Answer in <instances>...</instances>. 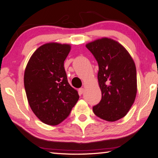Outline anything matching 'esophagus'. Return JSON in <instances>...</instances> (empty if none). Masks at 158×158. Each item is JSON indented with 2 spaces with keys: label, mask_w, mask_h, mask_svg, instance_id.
I'll return each instance as SVG.
<instances>
[{
  "label": "esophagus",
  "mask_w": 158,
  "mask_h": 158,
  "mask_svg": "<svg viewBox=\"0 0 158 158\" xmlns=\"http://www.w3.org/2000/svg\"><path fill=\"white\" fill-rule=\"evenodd\" d=\"M84 91H85L84 88H81V89H79V93H80V94H83V93H84Z\"/></svg>",
  "instance_id": "1"
}]
</instances>
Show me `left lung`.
Listing matches in <instances>:
<instances>
[{
	"instance_id": "1",
	"label": "left lung",
	"mask_w": 158,
	"mask_h": 158,
	"mask_svg": "<svg viewBox=\"0 0 158 158\" xmlns=\"http://www.w3.org/2000/svg\"><path fill=\"white\" fill-rule=\"evenodd\" d=\"M85 47L98 61L100 103L93 107L96 116L113 122L123 118L132 106L137 91L135 63L126 49L108 37L90 42Z\"/></svg>"
}]
</instances>
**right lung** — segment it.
I'll return each mask as SVG.
<instances>
[{"instance_id": "right-lung-1", "label": "right lung", "mask_w": 158, "mask_h": 158, "mask_svg": "<svg viewBox=\"0 0 158 158\" xmlns=\"http://www.w3.org/2000/svg\"><path fill=\"white\" fill-rule=\"evenodd\" d=\"M70 49L68 44L46 43L37 48L26 67L23 81L29 105L45 124L60 123L79 98L64 68Z\"/></svg>"}]
</instances>
